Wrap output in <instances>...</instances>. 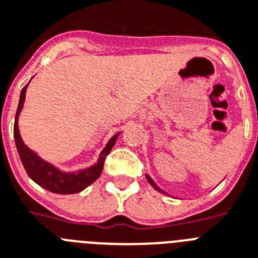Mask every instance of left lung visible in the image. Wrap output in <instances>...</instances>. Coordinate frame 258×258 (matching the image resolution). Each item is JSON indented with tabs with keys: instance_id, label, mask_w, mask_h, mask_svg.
I'll return each instance as SVG.
<instances>
[{
	"instance_id": "obj_1",
	"label": "left lung",
	"mask_w": 258,
	"mask_h": 258,
	"mask_svg": "<svg viewBox=\"0 0 258 258\" xmlns=\"http://www.w3.org/2000/svg\"><path fill=\"white\" fill-rule=\"evenodd\" d=\"M146 177H147V180H148V181H150V183H151V185H152V187H154L155 189H158V190H160V192H163V190L160 189V188H159L158 185H156V184H155L154 181H152V180H151V177H150V176H146ZM163 194H164V192H163Z\"/></svg>"
}]
</instances>
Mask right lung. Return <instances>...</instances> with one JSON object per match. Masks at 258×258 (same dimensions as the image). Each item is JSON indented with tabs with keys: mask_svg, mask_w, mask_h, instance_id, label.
I'll return each mask as SVG.
<instances>
[{
	"mask_svg": "<svg viewBox=\"0 0 258 258\" xmlns=\"http://www.w3.org/2000/svg\"><path fill=\"white\" fill-rule=\"evenodd\" d=\"M26 87L27 85L21 91L20 103H18V108H17L16 122H14V139H16L17 150H18V154H20L21 162L24 164L25 171L30 176L31 180H34L35 183L39 184L45 189L50 190V192L59 195H69L81 192L82 189L89 187L90 184L95 181L100 176L102 169H103L104 160L107 158V155L110 154L111 148L114 147L118 135L111 138L110 142L106 146V148L100 152V158L98 160V163L95 165H93L91 168L83 169V171H79L77 173L60 172V171H58L51 164L41 160L33 151L29 150L25 146V143L21 139L20 131H18V124H17V119H18V114H20L21 108L24 106Z\"/></svg>",
	"mask_w": 258,
	"mask_h": 258,
	"instance_id": "1",
	"label": "right lung"
}]
</instances>
